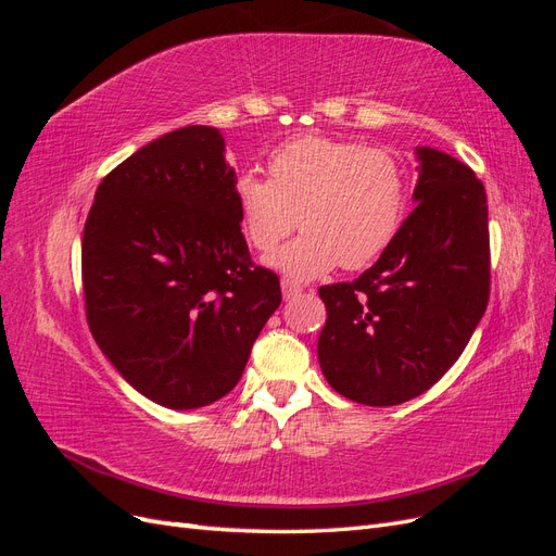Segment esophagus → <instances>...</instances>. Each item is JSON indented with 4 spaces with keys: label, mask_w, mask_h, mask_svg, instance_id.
Here are the masks:
<instances>
[{
    "label": "esophagus",
    "mask_w": 556,
    "mask_h": 556,
    "mask_svg": "<svg viewBox=\"0 0 556 556\" xmlns=\"http://www.w3.org/2000/svg\"><path fill=\"white\" fill-rule=\"evenodd\" d=\"M282 296L285 299H294L296 294H301V292H304V285H299V282H294V280H290V278H282Z\"/></svg>",
    "instance_id": "obj_1"
}]
</instances>
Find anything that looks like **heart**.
I'll return each instance as SVG.
<instances>
[{
    "label": "heart",
    "mask_w": 556,
    "mask_h": 556,
    "mask_svg": "<svg viewBox=\"0 0 556 556\" xmlns=\"http://www.w3.org/2000/svg\"><path fill=\"white\" fill-rule=\"evenodd\" d=\"M262 178H233L248 243L262 255L294 231H306L268 260L294 280H311L343 266L355 271L392 245L408 206V174L387 148L325 134H301L278 143Z\"/></svg>",
    "instance_id": "b5f03b06"
}]
</instances>
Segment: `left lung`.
I'll return each instance as SVG.
<instances>
[{"mask_svg": "<svg viewBox=\"0 0 556 556\" xmlns=\"http://www.w3.org/2000/svg\"><path fill=\"white\" fill-rule=\"evenodd\" d=\"M417 206L392 245L359 278L319 288V366L364 406L425 394L459 359L490 301L482 180L441 150L417 148Z\"/></svg>", "mask_w": 556, "mask_h": 556, "instance_id": "8db88e82", "label": "left lung"}]
</instances>
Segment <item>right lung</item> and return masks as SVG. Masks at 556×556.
<instances>
[{"instance_id": "add662e5", "label": "right lung", "mask_w": 556, "mask_h": 556, "mask_svg": "<svg viewBox=\"0 0 556 556\" xmlns=\"http://www.w3.org/2000/svg\"><path fill=\"white\" fill-rule=\"evenodd\" d=\"M215 127L164 134L99 182L80 245L86 317L134 390L190 410L229 394L280 306L250 260Z\"/></svg>"}]
</instances>
